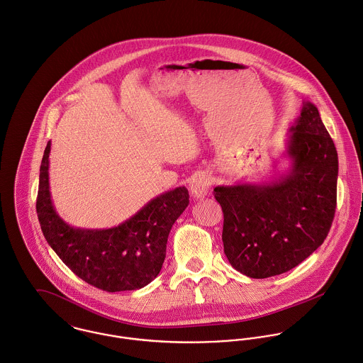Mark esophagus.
Segmentation results:
<instances>
[{"mask_svg":"<svg viewBox=\"0 0 363 363\" xmlns=\"http://www.w3.org/2000/svg\"><path fill=\"white\" fill-rule=\"evenodd\" d=\"M211 185H212V181H211V177L206 175V174H199L194 178L192 184H191V196L194 199H202L208 195L209 189H211Z\"/></svg>","mask_w":363,"mask_h":363,"instance_id":"34e87169","label":"esophagus"}]
</instances>
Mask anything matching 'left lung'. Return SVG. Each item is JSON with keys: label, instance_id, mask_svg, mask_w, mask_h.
<instances>
[{"label": "left lung", "instance_id": "left-lung-1", "mask_svg": "<svg viewBox=\"0 0 363 363\" xmlns=\"http://www.w3.org/2000/svg\"><path fill=\"white\" fill-rule=\"evenodd\" d=\"M289 174L268 184L216 186L224 254L254 279L290 271L325 240L337 208L338 154L318 109L303 102L290 128Z\"/></svg>", "mask_w": 363, "mask_h": 363}]
</instances>
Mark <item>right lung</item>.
Wrapping results in <instances>:
<instances>
[{"label":"right lung","instance_id":"add662e5","mask_svg":"<svg viewBox=\"0 0 363 363\" xmlns=\"http://www.w3.org/2000/svg\"><path fill=\"white\" fill-rule=\"evenodd\" d=\"M49 154L50 142L40 164L36 199L38 218L49 245L78 278L98 289L145 288L161 271L171 227L189 203L188 189L179 186L154 198L118 227L74 228L52 203Z\"/></svg>","mask_w":363,"mask_h":363}]
</instances>
